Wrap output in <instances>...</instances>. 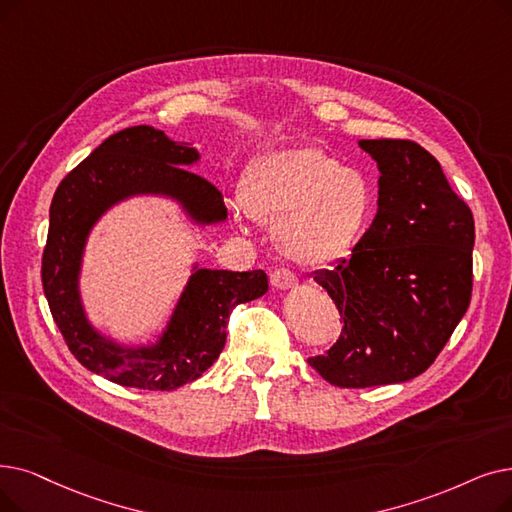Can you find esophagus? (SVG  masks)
<instances>
[{"mask_svg": "<svg viewBox=\"0 0 512 512\" xmlns=\"http://www.w3.org/2000/svg\"><path fill=\"white\" fill-rule=\"evenodd\" d=\"M270 282L274 288H278V291H288V288H295L299 284L297 276L288 270H274L270 276Z\"/></svg>", "mask_w": 512, "mask_h": 512, "instance_id": "esophagus-1", "label": "esophagus"}]
</instances>
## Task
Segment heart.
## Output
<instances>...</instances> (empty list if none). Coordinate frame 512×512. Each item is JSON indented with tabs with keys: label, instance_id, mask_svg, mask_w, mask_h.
<instances>
[{
	"label": "heart",
	"instance_id": "1",
	"mask_svg": "<svg viewBox=\"0 0 512 512\" xmlns=\"http://www.w3.org/2000/svg\"><path fill=\"white\" fill-rule=\"evenodd\" d=\"M242 213L272 226L276 249L318 268L349 255L376 215L374 184L320 146L265 152L242 173Z\"/></svg>",
	"mask_w": 512,
	"mask_h": 512
}]
</instances>
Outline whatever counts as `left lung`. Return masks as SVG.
Masks as SVG:
<instances>
[{
	"label": "left lung",
	"mask_w": 512,
	"mask_h": 512,
	"mask_svg": "<svg viewBox=\"0 0 512 512\" xmlns=\"http://www.w3.org/2000/svg\"><path fill=\"white\" fill-rule=\"evenodd\" d=\"M379 167V209L349 259L314 280L343 330L309 358L330 385L364 389L425 372L471 303L475 221L433 154L410 140H360Z\"/></svg>",
	"instance_id": "obj_1"
}]
</instances>
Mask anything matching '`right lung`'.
<instances>
[{
    "instance_id": "obj_1",
    "label": "right lung",
    "mask_w": 512,
    "mask_h": 512,
    "mask_svg": "<svg viewBox=\"0 0 512 512\" xmlns=\"http://www.w3.org/2000/svg\"><path fill=\"white\" fill-rule=\"evenodd\" d=\"M198 159L196 148L169 140L161 129L127 127L66 175L52 198L41 261L43 293L75 358L123 387L171 391L196 381L224 349L232 309L268 293L263 270H207L194 263L157 341L123 345L87 318L79 291L85 244L110 207L133 196H163L198 226L226 221L221 192L186 169Z\"/></svg>"
}]
</instances>
